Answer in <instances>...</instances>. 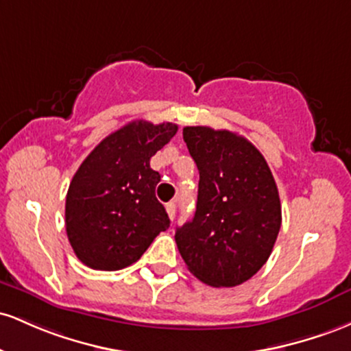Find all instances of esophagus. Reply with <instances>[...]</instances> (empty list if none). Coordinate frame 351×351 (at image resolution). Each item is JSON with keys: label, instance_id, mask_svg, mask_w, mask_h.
<instances>
[{"label": "esophagus", "instance_id": "obj_1", "mask_svg": "<svg viewBox=\"0 0 351 351\" xmlns=\"http://www.w3.org/2000/svg\"><path fill=\"white\" fill-rule=\"evenodd\" d=\"M165 210H167L169 219H171V220L176 219V204L174 202H169L167 206H165Z\"/></svg>", "mask_w": 351, "mask_h": 351}]
</instances>
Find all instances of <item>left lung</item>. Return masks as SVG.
Segmentation results:
<instances>
[{"instance_id":"1","label":"left lung","mask_w":351,"mask_h":351,"mask_svg":"<svg viewBox=\"0 0 351 351\" xmlns=\"http://www.w3.org/2000/svg\"><path fill=\"white\" fill-rule=\"evenodd\" d=\"M182 136L200 179L194 217L176 230L177 249L207 285H240L269 261L277 240V184L245 137L207 125H187Z\"/></svg>"}]
</instances>
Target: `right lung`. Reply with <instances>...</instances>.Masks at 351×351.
<instances>
[{
	"instance_id": "1",
	"label": "right lung",
	"mask_w": 351,
	"mask_h": 351,
	"mask_svg": "<svg viewBox=\"0 0 351 351\" xmlns=\"http://www.w3.org/2000/svg\"><path fill=\"white\" fill-rule=\"evenodd\" d=\"M176 132L172 123L132 121L82 160L66 195V232L84 265L108 271L132 265L167 230L171 220L156 199L160 176L151 157Z\"/></svg>"
}]
</instances>
